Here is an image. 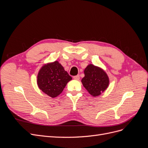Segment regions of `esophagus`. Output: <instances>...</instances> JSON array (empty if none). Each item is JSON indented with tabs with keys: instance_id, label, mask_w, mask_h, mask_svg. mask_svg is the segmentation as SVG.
<instances>
[{
	"instance_id": "obj_1",
	"label": "esophagus",
	"mask_w": 148,
	"mask_h": 148,
	"mask_svg": "<svg viewBox=\"0 0 148 148\" xmlns=\"http://www.w3.org/2000/svg\"><path fill=\"white\" fill-rule=\"evenodd\" d=\"M73 78L76 80H79V75H76V76H74L73 77Z\"/></svg>"
}]
</instances>
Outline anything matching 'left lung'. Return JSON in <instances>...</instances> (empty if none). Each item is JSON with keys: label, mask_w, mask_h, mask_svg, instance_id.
<instances>
[{"label": "left lung", "mask_w": 148, "mask_h": 148, "mask_svg": "<svg viewBox=\"0 0 148 148\" xmlns=\"http://www.w3.org/2000/svg\"><path fill=\"white\" fill-rule=\"evenodd\" d=\"M82 79L84 87L93 96L100 95L109 86V80L105 71L93 65H89L84 71Z\"/></svg>", "instance_id": "left-lung-1"}]
</instances>
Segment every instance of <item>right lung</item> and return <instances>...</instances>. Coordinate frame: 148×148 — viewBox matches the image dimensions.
<instances>
[{"label":"right lung","instance_id":"add662e5","mask_svg":"<svg viewBox=\"0 0 148 148\" xmlns=\"http://www.w3.org/2000/svg\"><path fill=\"white\" fill-rule=\"evenodd\" d=\"M72 79L59 62L43 66L39 71L37 83L40 89L51 97L63 91L66 83Z\"/></svg>","mask_w":148,"mask_h":148}]
</instances>
